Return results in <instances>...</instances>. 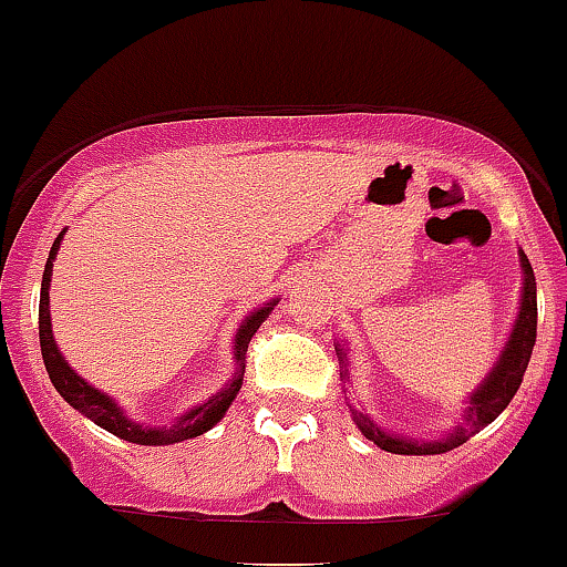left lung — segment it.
I'll use <instances>...</instances> for the list:
<instances>
[{
  "mask_svg": "<svg viewBox=\"0 0 567 567\" xmlns=\"http://www.w3.org/2000/svg\"><path fill=\"white\" fill-rule=\"evenodd\" d=\"M520 256V306H517V317L512 322V331L506 337L504 350L501 355L495 359L493 370L484 375L482 384L467 395V406L465 414H462V423L454 425L451 431L445 434H436V436H414L406 434H392L386 431L384 425L375 423L370 414L359 412V409L350 406V417L353 423L359 425V431L368 436L370 442H375L381 451H390V454H403V456H434V454H445L451 449H460L462 442L471 440L473 434L484 429L487 423H493L509 401L515 398L517 386H520L523 373H526V364L532 359V348H535V339H537V284H535V272H532V264L526 258V252L517 250ZM337 355H339V364H342V373L339 379H350L348 373V350H344L342 342H337Z\"/></svg>",
  "mask_w": 567,
  "mask_h": 567,
  "instance_id": "left-lung-1",
  "label": "left lung"
}]
</instances>
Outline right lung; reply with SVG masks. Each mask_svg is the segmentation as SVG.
Wrapping results in <instances>:
<instances>
[{
    "mask_svg": "<svg viewBox=\"0 0 567 567\" xmlns=\"http://www.w3.org/2000/svg\"><path fill=\"white\" fill-rule=\"evenodd\" d=\"M66 228L58 234L55 245H52L50 258H47L44 267V280H41V303H38V337H41V355H44L47 373H50L52 386L61 392L63 401L69 403L72 409H78L80 414L96 423L100 429L111 431V434L122 436L127 442H136V445H172V442H183V440H194V436L206 434L212 431L219 420L225 417V412L230 409L234 398L239 395L241 381H245V355H247V344H250L252 333L258 331L264 320L269 317V311L278 306V298H272L269 303L258 306L252 309L250 315L241 320L239 331H236L234 339V359H236V373L217 395H212L208 401L197 403L188 412H183L175 423L169 425H144L136 423L133 417H127V412L113 401L107 392L96 390L94 384L83 379V375L74 373L69 368V361L63 359V353L58 350L55 337H52V320H50V284H52V261H55L58 250H61V241Z\"/></svg>",
    "mask_w": 567,
    "mask_h": 567,
    "instance_id": "add662e5",
    "label": "right lung"
}]
</instances>
